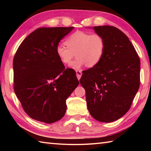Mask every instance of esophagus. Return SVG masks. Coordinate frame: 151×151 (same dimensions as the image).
<instances>
[{
    "mask_svg": "<svg viewBox=\"0 0 151 151\" xmlns=\"http://www.w3.org/2000/svg\"><path fill=\"white\" fill-rule=\"evenodd\" d=\"M76 77H77L78 80H80V78L82 76V72L80 70H76Z\"/></svg>",
    "mask_w": 151,
    "mask_h": 151,
    "instance_id": "1",
    "label": "esophagus"
}]
</instances>
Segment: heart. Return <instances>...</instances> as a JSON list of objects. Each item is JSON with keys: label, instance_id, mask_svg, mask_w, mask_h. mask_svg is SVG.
I'll use <instances>...</instances> for the list:
<instances>
[{"label": "heart", "instance_id": "heart-1", "mask_svg": "<svg viewBox=\"0 0 151 151\" xmlns=\"http://www.w3.org/2000/svg\"><path fill=\"white\" fill-rule=\"evenodd\" d=\"M64 45H58L56 53L63 65H70L73 58L76 59L70 68L81 69L84 66L93 67L101 62L105 51V40L103 36L84 31H76L66 39Z\"/></svg>", "mask_w": 151, "mask_h": 151}]
</instances>
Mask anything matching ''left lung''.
Returning <instances> with one entry per match:
<instances>
[{
  "label": "left lung",
  "instance_id": "left-lung-1",
  "mask_svg": "<svg viewBox=\"0 0 151 151\" xmlns=\"http://www.w3.org/2000/svg\"><path fill=\"white\" fill-rule=\"evenodd\" d=\"M93 29L105 40V51L101 62L84 73L80 83L91 115L111 122L131 108L140 86V58L121 30L108 25Z\"/></svg>",
  "mask_w": 151,
  "mask_h": 151
}]
</instances>
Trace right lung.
Segmentation results:
<instances>
[{
	"mask_svg": "<svg viewBox=\"0 0 151 151\" xmlns=\"http://www.w3.org/2000/svg\"><path fill=\"white\" fill-rule=\"evenodd\" d=\"M74 27L39 28L18 48L13 59L14 91L30 118L45 123L59 121L66 100L78 85L76 72L65 68L56 48Z\"/></svg>",
	"mask_w": 151,
	"mask_h": 151,
	"instance_id": "right-lung-1",
	"label": "right lung"
}]
</instances>
